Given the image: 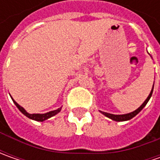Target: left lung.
Returning a JSON list of instances; mask_svg holds the SVG:
<instances>
[{"label": "left lung", "mask_w": 160, "mask_h": 160, "mask_svg": "<svg viewBox=\"0 0 160 160\" xmlns=\"http://www.w3.org/2000/svg\"><path fill=\"white\" fill-rule=\"evenodd\" d=\"M153 87H154V84H153ZM152 92H153V88H152V90H151V93H150V95L148 96V98L146 99V101H145L142 104V106L140 108H138L136 110H134L133 112H131V113H128V114H126V115H113V114H109V113H106V112H102V111H101L103 115H105L106 117H108V118H111L112 120H115V121H126V120H129L131 119V118H132L133 117H135L137 114L143 108L146 106V104L148 103V102H149V100L151 99V95H152Z\"/></svg>", "instance_id": "left-lung-1"}]
</instances>
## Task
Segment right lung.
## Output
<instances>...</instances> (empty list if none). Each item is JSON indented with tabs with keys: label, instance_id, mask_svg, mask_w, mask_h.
Wrapping results in <instances>:
<instances>
[{
	"label": "right lung",
	"instance_id": "obj_1",
	"mask_svg": "<svg viewBox=\"0 0 160 160\" xmlns=\"http://www.w3.org/2000/svg\"><path fill=\"white\" fill-rule=\"evenodd\" d=\"M13 102L15 103V105L18 107V108L21 111L22 113L24 114L25 116H27L28 118H31V119H34V120H36V121H44V120L48 119V118H52L53 117L54 115H56L57 113H58L59 111H60V109H61V108H58V109H56V110H53V111H50V112H48V113H45V114H29L23 108L20 106V105H18L17 102L13 100Z\"/></svg>",
	"mask_w": 160,
	"mask_h": 160
}]
</instances>
